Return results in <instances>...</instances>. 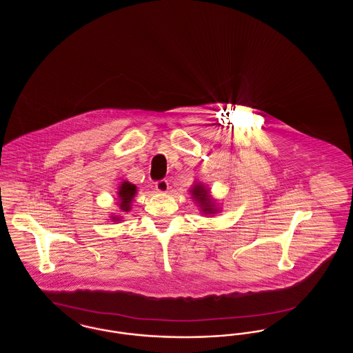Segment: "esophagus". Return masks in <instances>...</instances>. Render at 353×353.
I'll return each mask as SVG.
<instances>
[{"label":"esophagus","mask_w":353,"mask_h":353,"mask_svg":"<svg viewBox=\"0 0 353 353\" xmlns=\"http://www.w3.org/2000/svg\"><path fill=\"white\" fill-rule=\"evenodd\" d=\"M156 190L160 193H167L169 190V183L167 180H160L156 183Z\"/></svg>","instance_id":"obj_1"}]
</instances>
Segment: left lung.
Masks as SVG:
<instances>
[{"mask_svg":"<svg viewBox=\"0 0 353 353\" xmlns=\"http://www.w3.org/2000/svg\"><path fill=\"white\" fill-rule=\"evenodd\" d=\"M189 192L192 194L193 201L197 203L203 216H213L219 213V203L217 200L212 197V193L208 185L202 184L201 181H194V184L192 185Z\"/></svg>","mask_w":353,"mask_h":353,"instance_id":"1","label":"left lung"}]
</instances>
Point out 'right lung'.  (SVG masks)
Returning a JSON list of instances; mask_svg holds the SVG:
<instances>
[{
	"label": "right lung",
	"mask_w": 353,
	"mask_h": 353,
	"mask_svg": "<svg viewBox=\"0 0 353 353\" xmlns=\"http://www.w3.org/2000/svg\"><path fill=\"white\" fill-rule=\"evenodd\" d=\"M136 193H137L136 185L131 184L127 180H123L120 183L118 188V202H117L120 212L128 213L131 210ZM121 219H123V216H120V214H111V217H110V219H112V222L123 221Z\"/></svg>",
	"instance_id": "add662e5"
}]
</instances>
